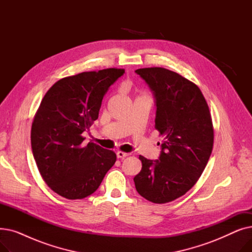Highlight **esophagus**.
<instances>
[{
	"mask_svg": "<svg viewBox=\"0 0 252 252\" xmlns=\"http://www.w3.org/2000/svg\"><path fill=\"white\" fill-rule=\"evenodd\" d=\"M129 153H126V152H123V151H117L116 152V156L117 158H125L126 156H128Z\"/></svg>",
	"mask_w": 252,
	"mask_h": 252,
	"instance_id": "esophagus-1",
	"label": "esophagus"
}]
</instances>
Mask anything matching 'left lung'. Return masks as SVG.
<instances>
[{"mask_svg":"<svg viewBox=\"0 0 252 252\" xmlns=\"http://www.w3.org/2000/svg\"><path fill=\"white\" fill-rule=\"evenodd\" d=\"M135 72L152 92L155 128L164 136L158 159L140 155L136 190L153 203L170 202L194 186L207 164L214 146L209 108L200 89L177 72L162 67Z\"/></svg>","mask_w":252,"mask_h":252,"instance_id":"obj_1","label":"left lung"}]
</instances>
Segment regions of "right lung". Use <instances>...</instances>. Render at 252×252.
I'll list each match as a JSON object with an SVG mask.
<instances>
[{
    "label": "right lung",
    "instance_id": "obj_1",
    "mask_svg": "<svg viewBox=\"0 0 252 252\" xmlns=\"http://www.w3.org/2000/svg\"><path fill=\"white\" fill-rule=\"evenodd\" d=\"M125 69L107 68L64 77L46 93L32 126V149L48 186L67 199L94 193L116 161L113 151L85 144L103 97Z\"/></svg>",
    "mask_w": 252,
    "mask_h": 252
}]
</instances>
